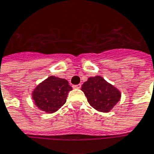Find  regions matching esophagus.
Segmentation results:
<instances>
[{
    "mask_svg": "<svg viewBox=\"0 0 154 154\" xmlns=\"http://www.w3.org/2000/svg\"><path fill=\"white\" fill-rule=\"evenodd\" d=\"M81 87H82L81 84H77V85L73 86V88H81Z\"/></svg>",
    "mask_w": 154,
    "mask_h": 154,
    "instance_id": "34e87169",
    "label": "esophagus"
}]
</instances>
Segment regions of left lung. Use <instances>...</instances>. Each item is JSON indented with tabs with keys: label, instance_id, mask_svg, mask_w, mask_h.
I'll return each instance as SVG.
<instances>
[{
	"label": "left lung",
	"instance_id": "left-lung-1",
	"mask_svg": "<svg viewBox=\"0 0 154 154\" xmlns=\"http://www.w3.org/2000/svg\"><path fill=\"white\" fill-rule=\"evenodd\" d=\"M82 91L91 106L101 112L110 111L121 99L120 91L99 76L89 77L82 86Z\"/></svg>",
	"mask_w": 154,
	"mask_h": 154
}]
</instances>
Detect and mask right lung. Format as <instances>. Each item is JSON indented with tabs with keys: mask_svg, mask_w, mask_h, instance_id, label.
Returning <instances> with one entry per match:
<instances>
[{
	"mask_svg": "<svg viewBox=\"0 0 154 154\" xmlns=\"http://www.w3.org/2000/svg\"><path fill=\"white\" fill-rule=\"evenodd\" d=\"M72 89L66 79L51 76L36 87L32 94L33 99L39 109L54 113L66 103Z\"/></svg>",
	"mask_w": 154,
	"mask_h": 154,
	"instance_id": "right-lung-1",
	"label": "right lung"
}]
</instances>
